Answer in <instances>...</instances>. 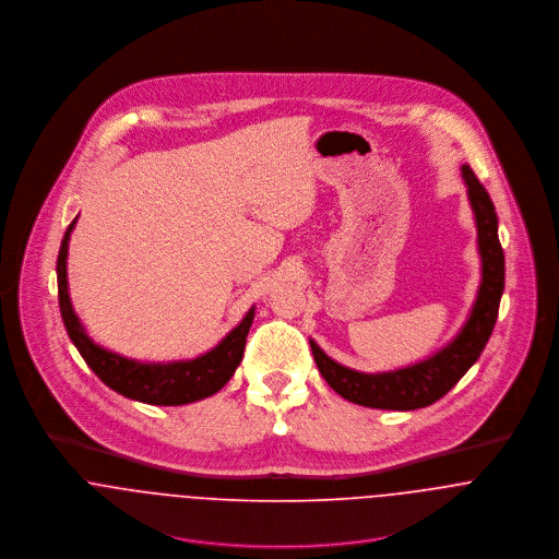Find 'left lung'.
<instances>
[{"instance_id": "left-lung-1", "label": "left lung", "mask_w": 559, "mask_h": 559, "mask_svg": "<svg viewBox=\"0 0 559 559\" xmlns=\"http://www.w3.org/2000/svg\"><path fill=\"white\" fill-rule=\"evenodd\" d=\"M463 178L476 215L481 258L478 299L472 308L469 319L461 333L432 357L408 368L379 374H364L340 366L320 350L314 340H310L312 355L322 379L342 399L361 406L390 411L421 408L443 399L478 361L479 353L484 350L499 314V301L506 282V260L497 237V213L490 195L486 193L469 165H463Z\"/></svg>"}]
</instances>
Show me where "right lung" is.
Masks as SVG:
<instances>
[{"label":"right lung","mask_w":559,"mask_h":559,"mask_svg":"<svg viewBox=\"0 0 559 559\" xmlns=\"http://www.w3.org/2000/svg\"><path fill=\"white\" fill-rule=\"evenodd\" d=\"M78 224V217L71 222L58 253V299L64 326L69 337L78 346L81 357L92 368V372L114 392L127 399L160 404V406H178L195 400L209 399L219 392L235 374L242 359L247 333L253 320V308L240 320L215 348L209 353L189 359V361H171V364H142L135 359H127L111 350L94 344L83 331L80 319L71 306L69 282H67V255L69 239Z\"/></svg>","instance_id":"right-lung-1"}]
</instances>
